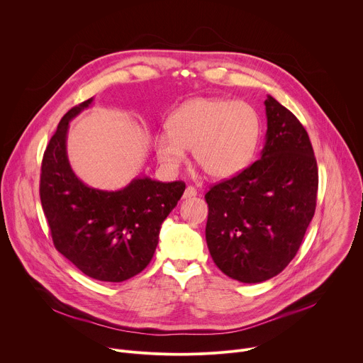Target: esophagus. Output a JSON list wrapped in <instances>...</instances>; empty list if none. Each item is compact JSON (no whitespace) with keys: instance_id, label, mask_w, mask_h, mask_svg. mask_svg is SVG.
<instances>
[{"instance_id":"esophagus-1","label":"esophagus","mask_w":363,"mask_h":363,"mask_svg":"<svg viewBox=\"0 0 363 363\" xmlns=\"http://www.w3.org/2000/svg\"><path fill=\"white\" fill-rule=\"evenodd\" d=\"M196 195V189L194 188V186H186V189H185V192H184V198L185 199H188V198H194Z\"/></svg>"}]
</instances>
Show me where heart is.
Returning a JSON list of instances; mask_svg holds the SVG:
<instances>
[{"label":"heart","instance_id":"b5f03b06","mask_svg":"<svg viewBox=\"0 0 363 363\" xmlns=\"http://www.w3.org/2000/svg\"><path fill=\"white\" fill-rule=\"evenodd\" d=\"M168 132L153 140L158 161L177 171L192 149L195 164L211 178L225 179L242 171L260 139L262 122L244 101L195 97L184 101L167 119Z\"/></svg>","mask_w":363,"mask_h":363}]
</instances>
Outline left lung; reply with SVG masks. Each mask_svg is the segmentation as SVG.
<instances>
[{"mask_svg": "<svg viewBox=\"0 0 363 363\" xmlns=\"http://www.w3.org/2000/svg\"><path fill=\"white\" fill-rule=\"evenodd\" d=\"M262 158L205 194V238L217 267L241 283H262L293 260L312 221L318 162L298 119L269 96Z\"/></svg>", "mask_w": 363, "mask_h": 363, "instance_id": "left-lung-1", "label": "left lung"}]
</instances>
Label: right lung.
Returning <instances> with one entry per match:
<instances>
[{
	"label": "right lung",
	"mask_w": 363,
	"mask_h": 363,
	"mask_svg": "<svg viewBox=\"0 0 363 363\" xmlns=\"http://www.w3.org/2000/svg\"><path fill=\"white\" fill-rule=\"evenodd\" d=\"M91 100L72 108L51 136L41 162L40 199L56 250L86 276L121 283L150 263L161 225L185 184L145 177L119 191L84 185L69 164L66 138L69 122Z\"/></svg>",
	"instance_id": "right-lung-1"
}]
</instances>
